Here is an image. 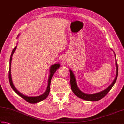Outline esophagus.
I'll return each mask as SVG.
<instances>
[{
    "label": "esophagus",
    "instance_id": "obj_1",
    "mask_svg": "<svg viewBox=\"0 0 124 124\" xmlns=\"http://www.w3.org/2000/svg\"><path fill=\"white\" fill-rule=\"evenodd\" d=\"M70 62V59L69 58L66 57V56H64L62 58V63L64 65H66L67 64H69Z\"/></svg>",
    "mask_w": 124,
    "mask_h": 124
}]
</instances>
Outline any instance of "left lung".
<instances>
[{
    "instance_id": "left-lung-1",
    "label": "left lung",
    "mask_w": 124,
    "mask_h": 124,
    "mask_svg": "<svg viewBox=\"0 0 124 124\" xmlns=\"http://www.w3.org/2000/svg\"><path fill=\"white\" fill-rule=\"evenodd\" d=\"M111 50L112 51V49ZM114 57H115V64L116 67V75L114 78V80L112 84L109 85L108 87H107L106 89L102 90L101 91H100L99 92L93 93V94H87V93H85L83 92H82L80 89H79V87L78 86L76 80V77L75 74H74V72L73 71H72L71 69L69 70L70 76H71V87L72 92L74 93V94H75L76 96H77L80 98L84 99L85 100H87V101H95L99 100L100 99H102V98H104L105 95L109 92V91L111 90V89L114 85V84L116 83V79H117L118 77V65L117 62H116V56L115 54V53L114 52Z\"/></svg>"
}]
</instances>
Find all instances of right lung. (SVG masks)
<instances>
[{"label": "right lung", "mask_w": 124, "mask_h": 124, "mask_svg": "<svg viewBox=\"0 0 124 124\" xmlns=\"http://www.w3.org/2000/svg\"><path fill=\"white\" fill-rule=\"evenodd\" d=\"M19 36L20 34H19L17 37V38H18V37H19ZM17 47V45H16V47L13 48L12 52L11 57H10V68H9V72H8V78H9V81H10L11 87L18 95H19L20 97L23 98V99H24L26 101H27L28 102H29V103H31V104L38 103V102L43 101V100L45 99L47 97L49 93H50L51 79H52L53 74H54V73L56 72V71H57V70L60 67V64H55L51 65L50 66V70H49V76H48V79L47 86V88H46V91H45V92H44L43 94H42L41 95H38V96H33V97H29V96H27V95H25L24 94H23V93H20L19 91L17 88H16V87L13 84L12 79L11 62H12V60L13 54V53H15Z\"/></svg>", "instance_id": "1"}]
</instances>
